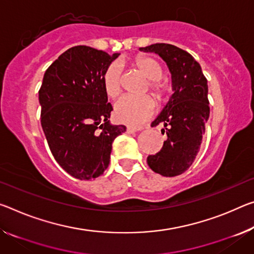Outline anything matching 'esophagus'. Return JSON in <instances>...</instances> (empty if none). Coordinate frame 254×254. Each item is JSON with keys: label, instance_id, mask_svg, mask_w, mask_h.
I'll return each mask as SVG.
<instances>
[{"label": "esophagus", "instance_id": "34e87169", "mask_svg": "<svg viewBox=\"0 0 254 254\" xmlns=\"http://www.w3.org/2000/svg\"><path fill=\"white\" fill-rule=\"evenodd\" d=\"M142 127H127V133H132V132H138V131H141Z\"/></svg>", "mask_w": 254, "mask_h": 254}]
</instances>
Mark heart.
<instances>
[{"mask_svg": "<svg viewBox=\"0 0 254 254\" xmlns=\"http://www.w3.org/2000/svg\"><path fill=\"white\" fill-rule=\"evenodd\" d=\"M134 65L146 76L152 94L157 98L164 95V84L160 81L163 75V67L156 60L148 56H139L135 59ZM103 84L106 95L111 98L118 97L121 92V66L118 63H112L104 72ZM155 108V103L150 97H130L123 96L115 103L114 116L121 123L128 126H139L150 118Z\"/></svg>", "mask_w": 254, "mask_h": 254, "instance_id": "heart-1", "label": "heart"}]
</instances>
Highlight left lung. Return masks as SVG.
Instances as JSON below:
<instances>
[{"mask_svg":"<svg viewBox=\"0 0 254 254\" xmlns=\"http://www.w3.org/2000/svg\"><path fill=\"white\" fill-rule=\"evenodd\" d=\"M139 50L158 54L172 75L173 95L152 122L164 124L162 133L167 139L162 150L148 156L147 163L163 176L181 175L194 162L210 114L207 79L194 58L174 45L157 43Z\"/></svg>","mask_w":254,"mask_h":254,"instance_id":"left-lung-1","label":"left lung"}]
</instances>
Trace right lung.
Segmentation results:
<instances>
[{"mask_svg":"<svg viewBox=\"0 0 254 254\" xmlns=\"http://www.w3.org/2000/svg\"><path fill=\"white\" fill-rule=\"evenodd\" d=\"M119 55L74 46L44 74L40 123L55 160L75 179L102 175L110 165L113 141L127 131L108 120L113 108L103 84L104 72Z\"/></svg>","mask_w":254,"mask_h":254,"instance_id":"right-lung-1","label":"right lung"}]
</instances>
